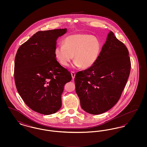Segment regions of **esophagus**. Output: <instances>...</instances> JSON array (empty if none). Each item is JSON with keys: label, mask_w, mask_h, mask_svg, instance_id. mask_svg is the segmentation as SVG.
Masks as SVG:
<instances>
[{"label": "esophagus", "mask_w": 147, "mask_h": 147, "mask_svg": "<svg viewBox=\"0 0 147 147\" xmlns=\"http://www.w3.org/2000/svg\"><path fill=\"white\" fill-rule=\"evenodd\" d=\"M71 77L72 78L74 79L75 78V76H76V73L74 71H71Z\"/></svg>", "instance_id": "1"}]
</instances>
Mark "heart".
<instances>
[{"mask_svg":"<svg viewBox=\"0 0 147 147\" xmlns=\"http://www.w3.org/2000/svg\"><path fill=\"white\" fill-rule=\"evenodd\" d=\"M101 51L98 39L91 35L75 34L67 36L63 45L56 46L55 55L63 66H68L73 58L74 67L88 68L97 61Z\"/></svg>","mask_w":147,"mask_h":147,"instance_id":"b5f03b06","label":"heart"}]
</instances>
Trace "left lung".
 <instances>
[{
	"label": "left lung",
	"mask_w": 147,
	"mask_h": 147,
	"mask_svg": "<svg viewBox=\"0 0 147 147\" xmlns=\"http://www.w3.org/2000/svg\"><path fill=\"white\" fill-rule=\"evenodd\" d=\"M130 70L128 49L110 31L97 61L76 74V91L82 108L92 115L111 109L121 96Z\"/></svg>",
	"instance_id": "obj_1"
}]
</instances>
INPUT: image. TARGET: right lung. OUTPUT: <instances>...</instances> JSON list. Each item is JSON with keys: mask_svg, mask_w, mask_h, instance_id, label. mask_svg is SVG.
<instances>
[{"mask_svg": "<svg viewBox=\"0 0 147 147\" xmlns=\"http://www.w3.org/2000/svg\"><path fill=\"white\" fill-rule=\"evenodd\" d=\"M67 28L37 32L18 49L14 63L17 90L31 110L51 115L61 107L64 85L71 80L70 72L56 59L57 40Z\"/></svg>", "mask_w": 147, "mask_h": 147, "instance_id": "right-lung-1", "label": "right lung"}]
</instances>
